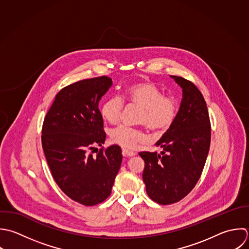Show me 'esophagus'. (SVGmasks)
Returning <instances> with one entry per match:
<instances>
[{"label":"esophagus","instance_id":"esophagus-1","mask_svg":"<svg viewBox=\"0 0 249 249\" xmlns=\"http://www.w3.org/2000/svg\"><path fill=\"white\" fill-rule=\"evenodd\" d=\"M122 154H123L124 156H127V157H133V156L136 155V153H135L134 151L128 150V149H125V148L122 149Z\"/></svg>","mask_w":249,"mask_h":249}]
</instances>
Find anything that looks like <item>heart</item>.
<instances>
[{
	"instance_id": "obj_1",
	"label": "heart",
	"mask_w": 249,
	"mask_h": 249,
	"mask_svg": "<svg viewBox=\"0 0 249 249\" xmlns=\"http://www.w3.org/2000/svg\"><path fill=\"white\" fill-rule=\"evenodd\" d=\"M123 98L132 105L141 107L139 123L144 124L153 132L167 130L178 114V103L172 97H165L163 92L150 81H139L127 86ZM123 101L118 97L107 99L101 106L100 112L104 120L116 124L120 120ZM112 142L126 148H133L139 142L145 141V135L141 129L120 125L110 131Z\"/></svg>"
}]
</instances>
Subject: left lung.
Here are the masks:
<instances>
[{
    "label": "left lung",
    "mask_w": 249,
    "mask_h": 249,
    "mask_svg": "<svg viewBox=\"0 0 249 249\" xmlns=\"http://www.w3.org/2000/svg\"><path fill=\"white\" fill-rule=\"evenodd\" d=\"M182 89L174 123L156 142L163 151L140 152L146 193L160 205L177 203L198 182L210 150L211 122L206 101L191 81L170 75Z\"/></svg>",
    "instance_id": "left-lung-1"
}]
</instances>
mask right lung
I'll return each mask as SVG.
<instances>
[{
	"label": "right lung",
	"mask_w": 249,
	"mask_h": 249,
	"mask_svg": "<svg viewBox=\"0 0 249 249\" xmlns=\"http://www.w3.org/2000/svg\"><path fill=\"white\" fill-rule=\"evenodd\" d=\"M111 85V78L100 76L66 86L42 125V148L55 182L84 206L100 204L110 195L122 162L116 144L100 149L96 156L90 153L106 141L99 102Z\"/></svg>",
	"instance_id": "obj_1"
}]
</instances>
